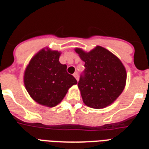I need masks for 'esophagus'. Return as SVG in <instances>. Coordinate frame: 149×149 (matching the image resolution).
<instances>
[{"label":"esophagus","mask_w":149,"mask_h":149,"mask_svg":"<svg viewBox=\"0 0 149 149\" xmlns=\"http://www.w3.org/2000/svg\"><path fill=\"white\" fill-rule=\"evenodd\" d=\"M73 75H74V77H75V79H76V80H77V81H78V80H79V77H78V73H77V72H75V73Z\"/></svg>","instance_id":"1"}]
</instances>
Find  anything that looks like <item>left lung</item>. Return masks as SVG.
I'll return each instance as SVG.
<instances>
[{
    "label": "left lung",
    "instance_id": "left-lung-1",
    "mask_svg": "<svg viewBox=\"0 0 149 149\" xmlns=\"http://www.w3.org/2000/svg\"><path fill=\"white\" fill-rule=\"evenodd\" d=\"M74 51L85 63L84 74L77 84L84 103L94 109L112 104L125 87V67L115 54L101 46L89 52L80 48Z\"/></svg>",
    "mask_w": 149,
    "mask_h": 149
}]
</instances>
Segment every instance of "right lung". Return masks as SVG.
<instances>
[{
  "instance_id": "obj_1",
  "label": "right lung",
  "mask_w": 149,
  "mask_h": 149,
  "mask_svg": "<svg viewBox=\"0 0 149 149\" xmlns=\"http://www.w3.org/2000/svg\"><path fill=\"white\" fill-rule=\"evenodd\" d=\"M61 52L48 47L41 49L29 62L24 73V84L30 96L48 107L62 101L69 88L77 84L68 74L66 65L59 61Z\"/></svg>"
}]
</instances>
